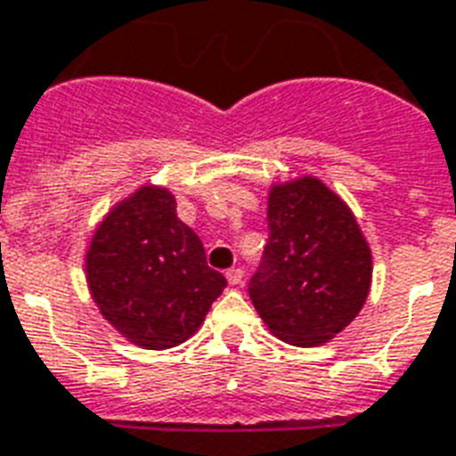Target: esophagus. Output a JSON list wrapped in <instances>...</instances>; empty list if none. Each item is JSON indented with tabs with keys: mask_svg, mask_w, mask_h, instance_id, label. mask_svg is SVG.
<instances>
[{
	"mask_svg": "<svg viewBox=\"0 0 456 456\" xmlns=\"http://www.w3.org/2000/svg\"><path fill=\"white\" fill-rule=\"evenodd\" d=\"M227 281L232 286H239L243 281V270L241 267H232V270L227 272Z\"/></svg>",
	"mask_w": 456,
	"mask_h": 456,
	"instance_id": "1",
	"label": "esophagus"
}]
</instances>
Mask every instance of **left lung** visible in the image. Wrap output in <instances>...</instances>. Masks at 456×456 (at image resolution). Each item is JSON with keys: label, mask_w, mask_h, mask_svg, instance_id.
Listing matches in <instances>:
<instances>
[{"label": "left lung", "mask_w": 456, "mask_h": 456, "mask_svg": "<svg viewBox=\"0 0 456 456\" xmlns=\"http://www.w3.org/2000/svg\"><path fill=\"white\" fill-rule=\"evenodd\" d=\"M270 239L248 284L257 314L298 347L336 338L367 303L371 248L338 193L317 177L272 184Z\"/></svg>", "instance_id": "obj_1"}]
</instances>
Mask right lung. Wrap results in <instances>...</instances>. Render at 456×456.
Here are the masks:
<instances>
[{
  "label": "right lung",
  "instance_id": "obj_1",
  "mask_svg": "<svg viewBox=\"0 0 456 456\" xmlns=\"http://www.w3.org/2000/svg\"><path fill=\"white\" fill-rule=\"evenodd\" d=\"M85 274L103 319L146 350L191 338L227 286L208 267L196 232L177 217L170 189L156 184L139 186L99 222Z\"/></svg>",
  "mask_w": 456,
  "mask_h": 456
}]
</instances>
